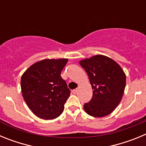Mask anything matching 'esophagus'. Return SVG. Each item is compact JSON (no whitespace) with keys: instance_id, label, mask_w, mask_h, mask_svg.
I'll use <instances>...</instances> for the list:
<instances>
[{"instance_id":"obj_1","label":"esophagus","mask_w":146,"mask_h":146,"mask_svg":"<svg viewBox=\"0 0 146 146\" xmlns=\"http://www.w3.org/2000/svg\"><path fill=\"white\" fill-rule=\"evenodd\" d=\"M72 92H73V94H76L77 92H78V88H76V89H74L73 91H72Z\"/></svg>"}]
</instances>
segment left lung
I'll return each instance as SVG.
<instances>
[{"label": "left lung", "instance_id": "left-lung-1", "mask_svg": "<svg viewBox=\"0 0 146 146\" xmlns=\"http://www.w3.org/2000/svg\"><path fill=\"white\" fill-rule=\"evenodd\" d=\"M93 89L92 99L84 104L93 117H104L118 106L124 93L126 74L118 63L105 55H96L80 61Z\"/></svg>", "mask_w": 146, "mask_h": 146}]
</instances>
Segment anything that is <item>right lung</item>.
<instances>
[{"label":"right lung","instance_id":"1","mask_svg":"<svg viewBox=\"0 0 146 146\" xmlns=\"http://www.w3.org/2000/svg\"><path fill=\"white\" fill-rule=\"evenodd\" d=\"M68 59H44L23 73L21 91L29 109L37 117L55 119L64 109L70 90L60 73Z\"/></svg>","mask_w":146,"mask_h":146}]
</instances>
